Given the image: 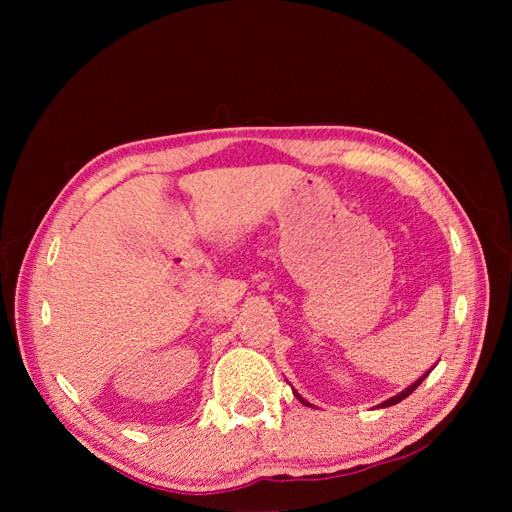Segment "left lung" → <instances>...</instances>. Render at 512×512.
<instances>
[{
    "label": "left lung",
    "instance_id": "obj_1",
    "mask_svg": "<svg viewBox=\"0 0 512 512\" xmlns=\"http://www.w3.org/2000/svg\"><path fill=\"white\" fill-rule=\"evenodd\" d=\"M427 374H429V371H427ZM427 374H425V376H423V378H421V380H416V382H414V384H412V386H408V389H406V391H401V393H399V395H395V397H391V399H389V401H384V404H382V408H386V406H395V404H399V401H401V399H406V397H408V395H410V393H412V391H414V389H416V386H418V384H421V382H423V380H425V378H427ZM292 393H294V397H297V399H299V401H301V404H305V406H309V404H307V401H305V399H303V397H301V395H299V393H297V391H292ZM309 408H312V406H309Z\"/></svg>",
    "mask_w": 512,
    "mask_h": 512
}]
</instances>
